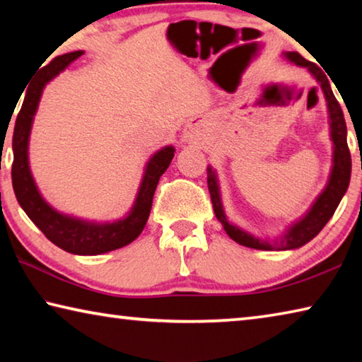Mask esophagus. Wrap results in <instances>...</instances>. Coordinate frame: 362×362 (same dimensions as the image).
<instances>
[{
  "instance_id": "obj_1",
  "label": "esophagus",
  "mask_w": 362,
  "mask_h": 362,
  "mask_svg": "<svg viewBox=\"0 0 362 362\" xmlns=\"http://www.w3.org/2000/svg\"><path fill=\"white\" fill-rule=\"evenodd\" d=\"M201 139V134L198 132V131H187L185 132V140L187 142H189V144H196L198 142V140Z\"/></svg>"
}]
</instances>
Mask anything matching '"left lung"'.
<instances>
[{"mask_svg": "<svg viewBox=\"0 0 362 362\" xmlns=\"http://www.w3.org/2000/svg\"><path fill=\"white\" fill-rule=\"evenodd\" d=\"M284 56L298 66H305L311 75L315 76L317 83L321 84V89L326 97L327 110H329V118H330V137L334 142V156H332V170H330V177L326 188L322 189V193L317 196L315 204L311 206V209L305 214V216L293 223L289 230L286 231L279 240H274L269 243L267 240H259L252 235H249L247 231L238 228L236 225H231L226 220L222 199H220L218 192V182L217 175L214 173L212 168H207V188L211 193V201L214 212L218 222L223 225L226 231L233 241L246 247L260 249V250H289L302 247L303 244L313 240V238L320 233L324 225H326L330 217L334 216L337 206L340 204L343 194L346 193L348 185H350V177H351V155L348 150L346 144V124L345 118H343V112L340 108V103L337 102L335 95L330 89L329 79L320 66L313 62L303 59L298 52H286Z\"/></svg>", "mask_w": 362, "mask_h": 362, "instance_id": "8db88e82", "label": "left lung"}]
</instances>
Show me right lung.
I'll list each match as a JSON object with an SVG mask.
<instances>
[{
	"label": "right lung",
	"instance_id": "1",
	"mask_svg": "<svg viewBox=\"0 0 362 362\" xmlns=\"http://www.w3.org/2000/svg\"><path fill=\"white\" fill-rule=\"evenodd\" d=\"M83 56V51L64 54L42 66L40 75L30 83L23 97L21 112L17 115L14 136H12V187L16 198L30 220L45 233L49 241L57 247L76 255H99L119 249L132 243L145 228L148 220L153 194L156 185L174 158V146H164L146 163L142 183H140L136 203L126 218L112 223H94L69 217L57 212L42 199L28 166V139L32 131L33 116L38 108L45 86L64 71L73 60Z\"/></svg>",
	"mask_w": 362,
	"mask_h": 362
}]
</instances>
